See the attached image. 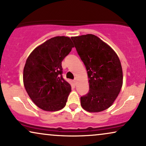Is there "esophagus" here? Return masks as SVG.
<instances>
[{
  "instance_id": "34e87169",
  "label": "esophagus",
  "mask_w": 146,
  "mask_h": 146,
  "mask_svg": "<svg viewBox=\"0 0 146 146\" xmlns=\"http://www.w3.org/2000/svg\"><path fill=\"white\" fill-rule=\"evenodd\" d=\"M74 84H76V82H77V78L76 77L74 78Z\"/></svg>"
}]
</instances>
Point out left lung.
I'll list each match as a JSON object with an SVG mask.
<instances>
[{
	"mask_svg": "<svg viewBox=\"0 0 146 146\" xmlns=\"http://www.w3.org/2000/svg\"><path fill=\"white\" fill-rule=\"evenodd\" d=\"M88 73L89 91L81 96L83 109L101 112L110 107L120 92L123 71L119 57L107 43L92 34L72 37Z\"/></svg>",
	"mask_w": 146,
	"mask_h": 146,
	"instance_id": "8db88e82",
	"label": "left lung"
}]
</instances>
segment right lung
<instances>
[{"instance_id":"add662e5","label":"right lung","mask_w":146,"mask_h":146,"mask_svg":"<svg viewBox=\"0 0 146 146\" xmlns=\"http://www.w3.org/2000/svg\"><path fill=\"white\" fill-rule=\"evenodd\" d=\"M74 48L70 38L58 36L37 47L26 60L23 84L37 107L57 111L66 106L71 86L62 77V62Z\"/></svg>"}]
</instances>
